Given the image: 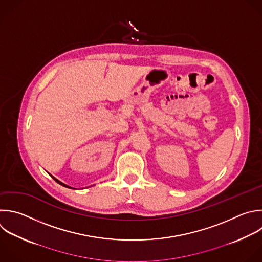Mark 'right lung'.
<instances>
[{"mask_svg": "<svg viewBox=\"0 0 262 262\" xmlns=\"http://www.w3.org/2000/svg\"><path fill=\"white\" fill-rule=\"evenodd\" d=\"M52 178H53V179H54V180H55V181H56V182H57V183H58V184H60V185H62V186H64V187H68V188H71V187H69V186H68V185H66V184H63V183H61V182H60V181H58V180H57V179H55V178H54V177H52Z\"/></svg>", "mask_w": 262, "mask_h": 262, "instance_id": "add662e5", "label": "right lung"}]
</instances>
